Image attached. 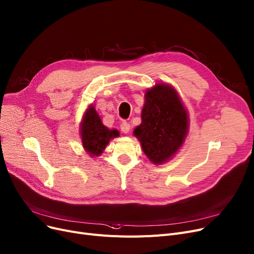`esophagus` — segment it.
Listing matches in <instances>:
<instances>
[{
    "mask_svg": "<svg viewBox=\"0 0 254 254\" xmlns=\"http://www.w3.org/2000/svg\"><path fill=\"white\" fill-rule=\"evenodd\" d=\"M120 129L124 134H127L130 131V124L127 123V122H123V123H122L120 126Z\"/></svg>",
    "mask_w": 254,
    "mask_h": 254,
    "instance_id": "obj_1",
    "label": "esophagus"
}]
</instances>
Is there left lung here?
<instances>
[{
    "mask_svg": "<svg viewBox=\"0 0 254 254\" xmlns=\"http://www.w3.org/2000/svg\"><path fill=\"white\" fill-rule=\"evenodd\" d=\"M141 111V124L134 135L153 164L170 159L185 141L188 133V114L177 93L169 85L156 84L147 90Z\"/></svg>",
    "mask_w": 254,
    "mask_h": 254,
    "instance_id": "1",
    "label": "left lung"
}]
</instances>
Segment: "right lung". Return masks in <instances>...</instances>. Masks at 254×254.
Listing matches in <instances>:
<instances>
[{
    "label": "right lung",
    "instance_id": "right-lung-1",
    "mask_svg": "<svg viewBox=\"0 0 254 254\" xmlns=\"http://www.w3.org/2000/svg\"><path fill=\"white\" fill-rule=\"evenodd\" d=\"M119 136L117 130H109L106 128L95 107L92 105L86 110L81 124V139L84 149L90 156H97L102 153L110 138Z\"/></svg>",
    "mask_w": 254,
    "mask_h": 254
}]
</instances>
